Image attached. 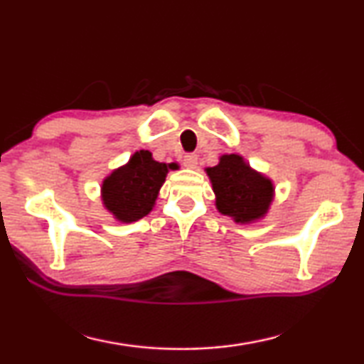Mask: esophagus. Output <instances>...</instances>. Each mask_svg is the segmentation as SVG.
<instances>
[{"label": "esophagus", "instance_id": "1", "mask_svg": "<svg viewBox=\"0 0 364 364\" xmlns=\"http://www.w3.org/2000/svg\"><path fill=\"white\" fill-rule=\"evenodd\" d=\"M183 164H184V167H186V168H196L197 156H196V154H186V156H184V159H183Z\"/></svg>", "mask_w": 364, "mask_h": 364}]
</instances>
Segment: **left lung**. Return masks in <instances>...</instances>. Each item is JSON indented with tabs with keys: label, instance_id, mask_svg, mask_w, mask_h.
Wrapping results in <instances>:
<instances>
[{
	"label": "left lung",
	"instance_id": "8db88e82",
	"mask_svg": "<svg viewBox=\"0 0 364 364\" xmlns=\"http://www.w3.org/2000/svg\"><path fill=\"white\" fill-rule=\"evenodd\" d=\"M218 212L236 223L263 218L273 202L274 186L269 178L250 168L237 154H225L218 165L207 168Z\"/></svg>",
	"mask_w": 364,
	"mask_h": 364
}]
</instances>
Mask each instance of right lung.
<instances>
[{
	"instance_id": "1",
	"label": "right lung",
	"mask_w": 364,
	"mask_h": 364,
	"mask_svg": "<svg viewBox=\"0 0 364 364\" xmlns=\"http://www.w3.org/2000/svg\"><path fill=\"white\" fill-rule=\"evenodd\" d=\"M175 164H160L149 151H138L123 167L102 181V204L122 223H133L152 210L168 170Z\"/></svg>"
}]
</instances>
